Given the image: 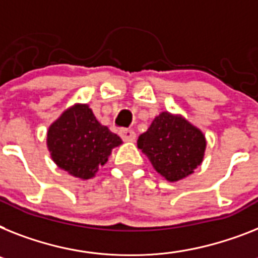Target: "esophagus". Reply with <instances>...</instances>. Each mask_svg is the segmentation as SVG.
<instances>
[{
	"label": "esophagus",
	"mask_w": 258,
	"mask_h": 258,
	"mask_svg": "<svg viewBox=\"0 0 258 258\" xmlns=\"http://www.w3.org/2000/svg\"><path fill=\"white\" fill-rule=\"evenodd\" d=\"M120 136L124 141H134L136 140V133L132 129H121Z\"/></svg>",
	"instance_id": "34e87169"
}]
</instances>
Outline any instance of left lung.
<instances>
[{
	"label": "left lung",
	"mask_w": 258,
	"mask_h": 258,
	"mask_svg": "<svg viewBox=\"0 0 258 258\" xmlns=\"http://www.w3.org/2000/svg\"><path fill=\"white\" fill-rule=\"evenodd\" d=\"M137 146L152 162L155 171L170 182H176L192 174L201 165L206 138L182 116L162 112L138 137Z\"/></svg>",
	"instance_id": "left-lung-1"
}]
</instances>
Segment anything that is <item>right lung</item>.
Here are the masks:
<instances>
[{"mask_svg": "<svg viewBox=\"0 0 258 258\" xmlns=\"http://www.w3.org/2000/svg\"><path fill=\"white\" fill-rule=\"evenodd\" d=\"M121 138L96 120L87 104H76L48 127L47 148L60 169L89 179L105 165Z\"/></svg>", "mask_w": 258, "mask_h": 258, "instance_id": "right-lung-1", "label": "right lung"}]
</instances>
